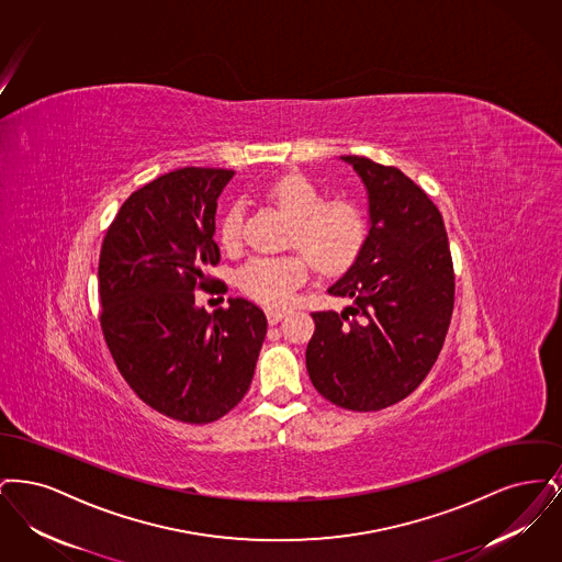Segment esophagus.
Listing matches in <instances>:
<instances>
[{"mask_svg": "<svg viewBox=\"0 0 562 562\" xmlns=\"http://www.w3.org/2000/svg\"><path fill=\"white\" fill-rule=\"evenodd\" d=\"M266 316H268L269 324H278V322L286 316V312L284 310H268Z\"/></svg>", "mask_w": 562, "mask_h": 562, "instance_id": "34e87169", "label": "esophagus"}]
</instances>
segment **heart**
<instances>
[{
    "instance_id": "b5f03b06",
    "label": "heart",
    "mask_w": 562,
    "mask_h": 562,
    "mask_svg": "<svg viewBox=\"0 0 562 562\" xmlns=\"http://www.w3.org/2000/svg\"><path fill=\"white\" fill-rule=\"evenodd\" d=\"M266 198L293 218L291 246L305 251L282 257H255L238 269L236 282L250 299L268 307H286L294 291L307 280L310 261L324 276L348 271L364 250L369 218L346 198L326 200L303 175H286L266 189ZM218 238L225 248L240 246V211L232 209L221 218Z\"/></svg>"
}]
</instances>
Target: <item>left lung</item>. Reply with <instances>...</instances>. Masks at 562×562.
Segmentation results:
<instances>
[{
  "mask_svg": "<svg viewBox=\"0 0 562 562\" xmlns=\"http://www.w3.org/2000/svg\"><path fill=\"white\" fill-rule=\"evenodd\" d=\"M369 193V238L328 293L341 314L316 312L305 362L314 387L348 411L392 406L428 376L453 314L454 273L442 214L394 166L341 156Z\"/></svg>",
  "mask_w": 562,
  "mask_h": 562,
  "instance_id": "1",
  "label": "left lung"
}]
</instances>
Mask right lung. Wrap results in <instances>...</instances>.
<instances>
[{"label": "right lung", "mask_w": 562, "mask_h": 562, "mask_svg": "<svg viewBox=\"0 0 562 562\" xmlns=\"http://www.w3.org/2000/svg\"><path fill=\"white\" fill-rule=\"evenodd\" d=\"M236 172L179 168L136 189L109 225L99 259L101 328L134 394L183 424H211L250 387L268 333L246 299L209 314L195 289L221 259L214 213Z\"/></svg>", "instance_id": "1"}]
</instances>
